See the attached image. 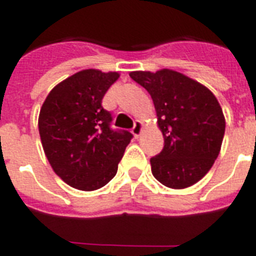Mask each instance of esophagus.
Returning <instances> with one entry per match:
<instances>
[{
    "label": "esophagus",
    "mask_w": 256,
    "mask_h": 256,
    "mask_svg": "<svg viewBox=\"0 0 256 256\" xmlns=\"http://www.w3.org/2000/svg\"><path fill=\"white\" fill-rule=\"evenodd\" d=\"M142 128H144V124H142L141 120H136L134 122V126L132 128V133L134 134V137H140V134L142 132Z\"/></svg>",
    "instance_id": "esophagus-1"
}]
</instances>
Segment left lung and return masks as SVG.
<instances>
[{
	"label": "left lung",
	"instance_id": "left-lung-1",
	"mask_svg": "<svg viewBox=\"0 0 256 256\" xmlns=\"http://www.w3.org/2000/svg\"><path fill=\"white\" fill-rule=\"evenodd\" d=\"M130 76L152 97L164 138L160 154L150 158L154 177L172 189L196 184L220 155L225 118L218 100L206 86L172 70Z\"/></svg>",
	"mask_w": 256,
	"mask_h": 256
}]
</instances>
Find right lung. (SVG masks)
Masks as SVG:
<instances>
[{"instance_id": "1", "label": "right lung", "mask_w": 256, "mask_h": 256, "mask_svg": "<svg viewBox=\"0 0 256 256\" xmlns=\"http://www.w3.org/2000/svg\"><path fill=\"white\" fill-rule=\"evenodd\" d=\"M118 78V72L79 71L53 88L42 106L38 128L45 155L72 188L96 190L106 185L133 138L128 130L112 128L111 112L101 106Z\"/></svg>"}]
</instances>
